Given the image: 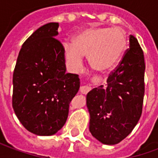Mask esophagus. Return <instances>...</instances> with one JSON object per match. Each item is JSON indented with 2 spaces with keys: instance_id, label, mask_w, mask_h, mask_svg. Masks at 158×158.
Returning a JSON list of instances; mask_svg holds the SVG:
<instances>
[{
  "instance_id": "34e87169",
  "label": "esophagus",
  "mask_w": 158,
  "mask_h": 158,
  "mask_svg": "<svg viewBox=\"0 0 158 158\" xmlns=\"http://www.w3.org/2000/svg\"><path fill=\"white\" fill-rule=\"evenodd\" d=\"M90 89H91V87L88 85H85L80 86V89L79 90H80V92L82 93V94H87Z\"/></svg>"
}]
</instances>
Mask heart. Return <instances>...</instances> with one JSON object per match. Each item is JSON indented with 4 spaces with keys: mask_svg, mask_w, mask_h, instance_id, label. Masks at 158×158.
<instances>
[{
    "mask_svg": "<svg viewBox=\"0 0 158 158\" xmlns=\"http://www.w3.org/2000/svg\"><path fill=\"white\" fill-rule=\"evenodd\" d=\"M127 37L121 29L90 27L82 30L73 40L63 45L69 67H81L83 56H87L89 66L98 72H106L120 62L127 48Z\"/></svg>",
    "mask_w": 158,
    "mask_h": 158,
    "instance_id": "b5f03b06",
    "label": "heart"
}]
</instances>
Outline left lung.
Here are the masks:
<instances>
[{
  "label": "left lung",
  "instance_id": "obj_1",
  "mask_svg": "<svg viewBox=\"0 0 158 158\" xmlns=\"http://www.w3.org/2000/svg\"><path fill=\"white\" fill-rule=\"evenodd\" d=\"M144 53L135 37L129 36V48L111 73L106 86L91 89L86 96L89 131L105 145L126 138L142 113L145 94Z\"/></svg>",
  "mask_w": 158,
  "mask_h": 158
}]
</instances>
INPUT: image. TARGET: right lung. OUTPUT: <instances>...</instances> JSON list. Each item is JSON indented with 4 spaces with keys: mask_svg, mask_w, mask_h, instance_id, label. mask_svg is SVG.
<instances>
[{
    "mask_svg": "<svg viewBox=\"0 0 158 158\" xmlns=\"http://www.w3.org/2000/svg\"><path fill=\"white\" fill-rule=\"evenodd\" d=\"M58 23L35 30L23 44L13 72L12 107L29 132L52 135L65 124L79 89L78 74L66 73Z\"/></svg>",
    "mask_w": 158,
    "mask_h": 158,
    "instance_id": "1",
    "label": "right lung"
}]
</instances>
